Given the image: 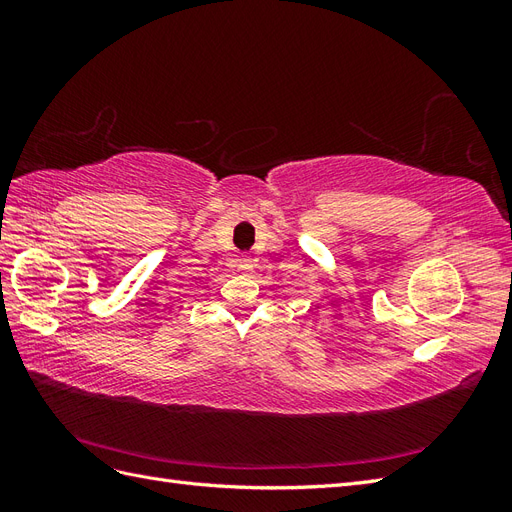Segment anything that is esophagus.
I'll return each mask as SVG.
<instances>
[{
	"instance_id": "obj_1",
	"label": "esophagus",
	"mask_w": 512,
	"mask_h": 512,
	"mask_svg": "<svg viewBox=\"0 0 512 512\" xmlns=\"http://www.w3.org/2000/svg\"><path fill=\"white\" fill-rule=\"evenodd\" d=\"M237 267H239V271H241V273H252V271H254V260H252V258H247V256H243V258H239V260H237Z\"/></svg>"
}]
</instances>
